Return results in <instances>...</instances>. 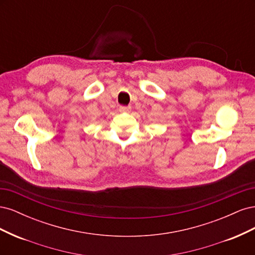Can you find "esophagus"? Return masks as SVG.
I'll use <instances>...</instances> for the list:
<instances>
[{
  "instance_id": "esophagus-1",
  "label": "esophagus",
  "mask_w": 255,
  "mask_h": 255,
  "mask_svg": "<svg viewBox=\"0 0 255 255\" xmlns=\"http://www.w3.org/2000/svg\"><path fill=\"white\" fill-rule=\"evenodd\" d=\"M119 112L120 113H129L130 112V107L129 106H120L119 107Z\"/></svg>"
}]
</instances>
